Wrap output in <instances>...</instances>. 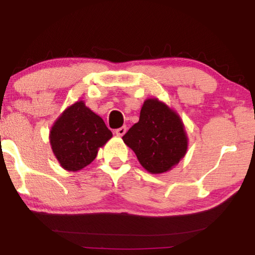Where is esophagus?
Masks as SVG:
<instances>
[{
	"mask_svg": "<svg viewBox=\"0 0 255 255\" xmlns=\"http://www.w3.org/2000/svg\"><path fill=\"white\" fill-rule=\"evenodd\" d=\"M127 131H128V128H127V125H123V127L122 128H117L116 131H115V133H116L118 137H123V135L127 133Z\"/></svg>",
	"mask_w": 255,
	"mask_h": 255,
	"instance_id": "34e87169",
	"label": "esophagus"
}]
</instances>
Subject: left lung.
<instances>
[{
    "label": "left lung",
    "instance_id": "left-lung-1",
    "mask_svg": "<svg viewBox=\"0 0 255 255\" xmlns=\"http://www.w3.org/2000/svg\"><path fill=\"white\" fill-rule=\"evenodd\" d=\"M123 141L151 174L168 172L188 148L187 132L179 114L155 97L145 101L139 122L123 135Z\"/></svg>",
    "mask_w": 255,
    "mask_h": 255
}]
</instances>
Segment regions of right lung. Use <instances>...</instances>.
<instances>
[{"mask_svg": "<svg viewBox=\"0 0 255 255\" xmlns=\"http://www.w3.org/2000/svg\"><path fill=\"white\" fill-rule=\"evenodd\" d=\"M113 137L102 118L83 101L66 108L52 125L50 144L61 167L78 172L96 158L99 148Z\"/></svg>", "mask_w": 255, "mask_h": 255, "instance_id": "add662e5", "label": "right lung"}]
</instances>
